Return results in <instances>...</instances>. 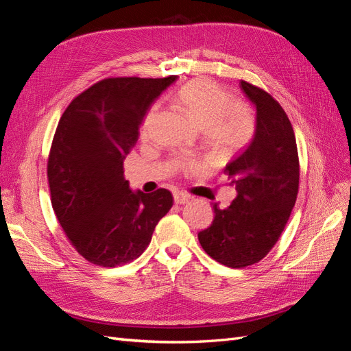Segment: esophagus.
I'll return each mask as SVG.
<instances>
[{
	"instance_id": "obj_1",
	"label": "esophagus",
	"mask_w": 351,
	"mask_h": 351,
	"mask_svg": "<svg viewBox=\"0 0 351 351\" xmlns=\"http://www.w3.org/2000/svg\"><path fill=\"white\" fill-rule=\"evenodd\" d=\"M189 199H190V196H187V195H184V193H174V202H176L177 205H184V204H187Z\"/></svg>"
}]
</instances>
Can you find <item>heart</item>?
Wrapping results in <instances>:
<instances>
[{"label":"heart","instance_id":"b5f03b06","mask_svg":"<svg viewBox=\"0 0 351 351\" xmlns=\"http://www.w3.org/2000/svg\"><path fill=\"white\" fill-rule=\"evenodd\" d=\"M176 102L199 129L204 130V139L217 155H231L246 145L254 132V115L250 105L244 101H231L227 89L214 80L197 77L186 83L176 93ZM156 108L146 111L141 136L149 137L155 121ZM178 171L184 174L200 169L197 159H178Z\"/></svg>","mask_w":351,"mask_h":351}]
</instances>
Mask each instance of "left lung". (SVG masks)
<instances>
[{"label": "left lung", "instance_id": "1", "mask_svg": "<svg viewBox=\"0 0 351 351\" xmlns=\"http://www.w3.org/2000/svg\"><path fill=\"white\" fill-rule=\"evenodd\" d=\"M256 108L252 142L224 168L237 197L226 209L214 204V221L197 234L212 259L228 268L262 261L278 241L299 193L300 165L293 125L277 99L241 80Z\"/></svg>", "mask_w": 351, "mask_h": 351}]
</instances>
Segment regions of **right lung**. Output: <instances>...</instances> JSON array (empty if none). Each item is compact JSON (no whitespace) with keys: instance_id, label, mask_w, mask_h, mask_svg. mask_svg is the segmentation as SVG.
<instances>
[{"instance_id":"obj_1","label":"right lung","mask_w":351,"mask_h":351,"mask_svg":"<svg viewBox=\"0 0 351 351\" xmlns=\"http://www.w3.org/2000/svg\"><path fill=\"white\" fill-rule=\"evenodd\" d=\"M176 79H104L61 115L47 164L51 204L71 246L90 263L114 268L139 258L173 206L167 189L130 190L123 161L146 110Z\"/></svg>"}]
</instances>
